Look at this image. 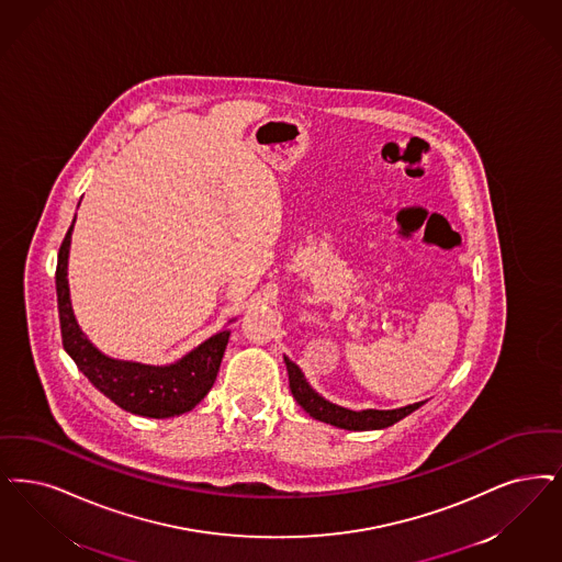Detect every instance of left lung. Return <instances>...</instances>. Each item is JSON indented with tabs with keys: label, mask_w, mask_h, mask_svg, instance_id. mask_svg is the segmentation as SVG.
<instances>
[{
	"label": "left lung",
	"mask_w": 562,
	"mask_h": 562,
	"mask_svg": "<svg viewBox=\"0 0 562 562\" xmlns=\"http://www.w3.org/2000/svg\"><path fill=\"white\" fill-rule=\"evenodd\" d=\"M284 363L289 370V382H291L292 397L301 405L312 418L333 425V427L347 428V430H374V428H386L400 423L407 414L418 409L425 402L404 405L397 409H349L342 405L333 404L324 400L314 386L307 382L301 368L284 356Z\"/></svg>",
	"instance_id": "left-lung-1"
}]
</instances>
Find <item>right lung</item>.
<instances>
[{"label":"right lung","instance_id":"1","mask_svg":"<svg viewBox=\"0 0 562 562\" xmlns=\"http://www.w3.org/2000/svg\"><path fill=\"white\" fill-rule=\"evenodd\" d=\"M72 225L60 245L56 266L60 333L68 356L100 393H104L111 402L132 414L146 418H171L190 412L204 400V395L211 391L217 379L225 345L229 340V330H220L217 335L194 347L190 353L167 366L114 360L102 353L79 328L70 305L68 250Z\"/></svg>","mask_w":562,"mask_h":562}]
</instances>
